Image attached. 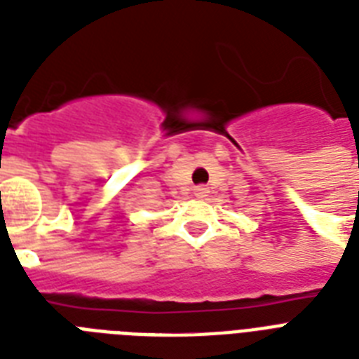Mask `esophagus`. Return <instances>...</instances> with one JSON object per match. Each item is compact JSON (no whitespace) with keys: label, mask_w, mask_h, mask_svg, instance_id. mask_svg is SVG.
Segmentation results:
<instances>
[{"label":"esophagus","mask_w":359,"mask_h":359,"mask_svg":"<svg viewBox=\"0 0 359 359\" xmlns=\"http://www.w3.org/2000/svg\"><path fill=\"white\" fill-rule=\"evenodd\" d=\"M194 194H196V197H199V199H201V197H207L208 188H207V186L199 184V186H196V188H194Z\"/></svg>","instance_id":"obj_1"}]
</instances>
